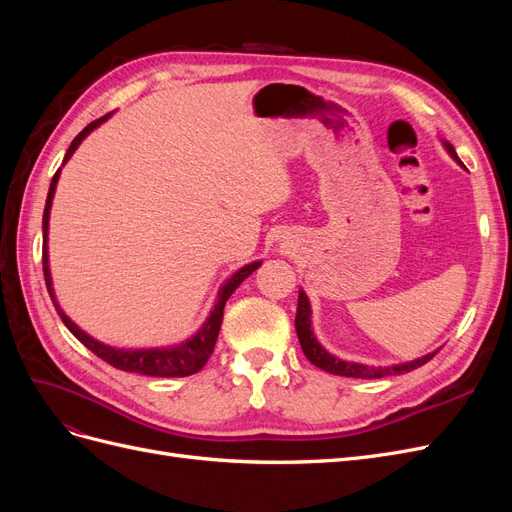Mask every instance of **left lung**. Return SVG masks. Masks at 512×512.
<instances>
[{
  "mask_svg": "<svg viewBox=\"0 0 512 512\" xmlns=\"http://www.w3.org/2000/svg\"><path fill=\"white\" fill-rule=\"evenodd\" d=\"M444 149L451 153V158L457 164H461V160L455 153V147L451 143L444 141ZM294 329H297L303 354L307 356L309 363H314L316 367L329 371V374L346 376V378H367L369 380V378H384V376H393V374H406V371H412L416 367L425 365L427 361H431L438 352V350L429 352V354L421 356V359L399 363V365H389V367H371V365H363V363L337 359V356H333L331 352H327L320 346V342L312 331V305H309V299L303 290H299V305H297V318H294Z\"/></svg>",
  "mask_w": 512,
  "mask_h": 512,
  "instance_id": "left-lung-1",
  "label": "left lung"
}]
</instances>
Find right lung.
Here are the masks:
<instances>
[{"label":"right lung","instance_id":"right-lung-1","mask_svg":"<svg viewBox=\"0 0 512 512\" xmlns=\"http://www.w3.org/2000/svg\"><path fill=\"white\" fill-rule=\"evenodd\" d=\"M111 113L91 121L89 126L74 138L72 145L66 151V158L64 164L72 158V153L76 151L87 134L94 132L100 123H104ZM59 173L61 168H57V173L51 181V188H49V196H46V205H44V215H42V265H44V282L46 288H49L51 294V301L57 309L59 318L64 320L66 327L70 329V333L79 339L83 346H87L91 352L96 356H100L102 361H106L108 365H113L117 369L123 371H134V374H143V376H156V378H183V376H192L196 371H200L205 367V363L209 361V356L213 352L215 346V339L220 335V327H222V318H224V305L228 301V297L232 292H235L245 277H250L258 267H260V260L250 262V265L241 267L237 273H232L228 280L222 284L220 292H218V301H215L211 314L207 316L205 324L200 327L190 339H185V342L177 344V346H168V348H141V350H126V348H113V346H106L98 339H94L91 335H87L81 327H76V324L64 314V309L59 307L57 297H55V290H53V280H51V269H49V215H51V205H53V196H55V188H57V181H59Z\"/></svg>","mask_w":512,"mask_h":512}]
</instances>
